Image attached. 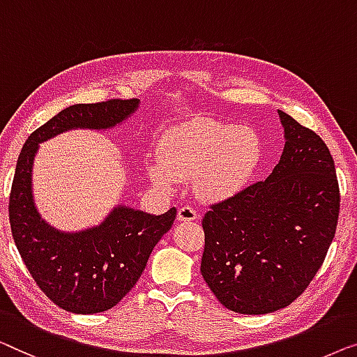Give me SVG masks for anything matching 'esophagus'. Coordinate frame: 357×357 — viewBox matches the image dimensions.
Listing matches in <instances>:
<instances>
[{
    "instance_id": "esophagus-1",
    "label": "esophagus",
    "mask_w": 357,
    "mask_h": 357,
    "mask_svg": "<svg viewBox=\"0 0 357 357\" xmlns=\"http://www.w3.org/2000/svg\"><path fill=\"white\" fill-rule=\"evenodd\" d=\"M197 212L192 207H189V205L178 208V220H181V222H194V220H197Z\"/></svg>"
}]
</instances>
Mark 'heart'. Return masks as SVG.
Returning <instances> with one entry per match:
<instances>
[{
    "label": "heart",
    "mask_w": 357,
    "mask_h": 357,
    "mask_svg": "<svg viewBox=\"0 0 357 357\" xmlns=\"http://www.w3.org/2000/svg\"><path fill=\"white\" fill-rule=\"evenodd\" d=\"M259 155L260 142L254 130L213 121L190 123L165 135L150 178L163 190H173L178 181L195 178L200 197L218 200L244 184Z\"/></svg>",
    "instance_id": "heart-1"
}]
</instances>
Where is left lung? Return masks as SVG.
I'll return each mask as SVG.
<instances>
[{
  "label": "left lung",
  "instance_id": "1",
  "mask_svg": "<svg viewBox=\"0 0 357 357\" xmlns=\"http://www.w3.org/2000/svg\"><path fill=\"white\" fill-rule=\"evenodd\" d=\"M284 149L267 179L210 205L200 272L225 307L260 315L289 305L335 238L340 188L330 150L280 112Z\"/></svg>",
  "mask_w": 357,
  "mask_h": 357
}]
</instances>
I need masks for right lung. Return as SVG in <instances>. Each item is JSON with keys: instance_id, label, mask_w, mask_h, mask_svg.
I'll list each match as a JSON object with an SVG mask.
<instances>
[{"instance_id": "add662e5", "label": "right lung", "mask_w": 357, "mask_h": 357, "mask_svg": "<svg viewBox=\"0 0 357 357\" xmlns=\"http://www.w3.org/2000/svg\"><path fill=\"white\" fill-rule=\"evenodd\" d=\"M137 107V98L73 105L35 129L19 155L9 195L13 239L38 288L68 312L97 314L114 307L137 283L155 244L173 227L176 208L150 215L116 207L98 227L61 233L45 223L35 208V153L40 142L64 130L116 126Z\"/></svg>"}]
</instances>
